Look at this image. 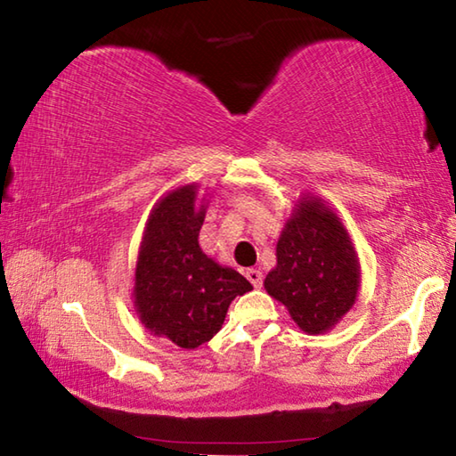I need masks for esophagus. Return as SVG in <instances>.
Instances as JSON below:
<instances>
[{"mask_svg": "<svg viewBox=\"0 0 456 456\" xmlns=\"http://www.w3.org/2000/svg\"><path fill=\"white\" fill-rule=\"evenodd\" d=\"M247 279L251 281L253 287H261L263 285V273L259 269H247Z\"/></svg>", "mask_w": 456, "mask_h": 456, "instance_id": "34e87169", "label": "esophagus"}]
</instances>
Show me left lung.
Wrapping results in <instances>:
<instances>
[{
  "label": "left lung",
  "mask_w": 456,
  "mask_h": 456,
  "mask_svg": "<svg viewBox=\"0 0 456 456\" xmlns=\"http://www.w3.org/2000/svg\"><path fill=\"white\" fill-rule=\"evenodd\" d=\"M265 291L307 335L329 333L357 301L361 265L349 231L327 201L301 193L277 241Z\"/></svg>",
  "instance_id": "obj_1"
}]
</instances>
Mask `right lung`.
Instances as JSON below:
<instances>
[{
    "instance_id": "obj_1",
    "label": "right lung",
    "mask_w": 456,
    "mask_h": 456,
    "mask_svg": "<svg viewBox=\"0 0 456 456\" xmlns=\"http://www.w3.org/2000/svg\"><path fill=\"white\" fill-rule=\"evenodd\" d=\"M205 213L197 183L165 193L149 213L135 263L131 297L139 321L181 349L211 341L231 301L253 289L241 273L201 251Z\"/></svg>"
}]
</instances>
